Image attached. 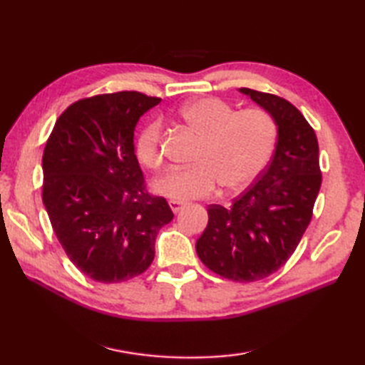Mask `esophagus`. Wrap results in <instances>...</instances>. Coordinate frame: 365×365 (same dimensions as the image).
Here are the masks:
<instances>
[{
    "mask_svg": "<svg viewBox=\"0 0 365 365\" xmlns=\"http://www.w3.org/2000/svg\"><path fill=\"white\" fill-rule=\"evenodd\" d=\"M183 202H180V200H174V199H170L169 200V207H170V210H173L174 213H178L183 208Z\"/></svg>",
    "mask_w": 365,
    "mask_h": 365,
    "instance_id": "obj_1",
    "label": "esophagus"
}]
</instances>
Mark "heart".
I'll return each mask as SVG.
<instances>
[{"mask_svg": "<svg viewBox=\"0 0 365 365\" xmlns=\"http://www.w3.org/2000/svg\"><path fill=\"white\" fill-rule=\"evenodd\" d=\"M180 118L202 139L191 168H174L153 182L158 195L191 200L210 196L221 183L229 191L247 188L273 157L277 130L262 110L237 111L216 97L192 100L182 106ZM163 125L153 120L139 133L136 157L145 168L163 163Z\"/></svg>", "mask_w": 365, "mask_h": 365, "instance_id": "b5f03b06", "label": "heart"}]
</instances>
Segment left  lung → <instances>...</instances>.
<instances>
[{"instance_id":"obj_1","label":"left lung","mask_w":365,"mask_h":365,"mask_svg":"<svg viewBox=\"0 0 365 365\" xmlns=\"http://www.w3.org/2000/svg\"><path fill=\"white\" fill-rule=\"evenodd\" d=\"M238 91L274 120V155L254 187L230 208L208 207L196 252L221 277L254 282L273 274L297 250L312 218L322 173L315 131L297 108L273 94Z\"/></svg>"}]
</instances>
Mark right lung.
I'll list each match as a JSON object with an SVG mask.
<instances>
[{
  "label": "right lung",
  "instance_id": "right-lung-1",
  "mask_svg": "<svg viewBox=\"0 0 365 365\" xmlns=\"http://www.w3.org/2000/svg\"><path fill=\"white\" fill-rule=\"evenodd\" d=\"M161 98L135 91L83 98L59 115L45 144V210L68 259L97 282H123L150 267L174 213L144 190L135 155L139 119Z\"/></svg>",
  "mask_w": 365,
  "mask_h": 365
}]
</instances>
